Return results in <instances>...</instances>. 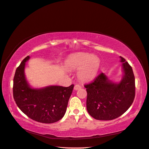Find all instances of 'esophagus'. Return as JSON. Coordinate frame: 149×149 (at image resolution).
Segmentation results:
<instances>
[{"label":"esophagus","mask_w":149,"mask_h":149,"mask_svg":"<svg viewBox=\"0 0 149 149\" xmlns=\"http://www.w3.org/2000/svg\"><path fill=\"white\" fill-rule=\"evenodd\" d=\"M81 86L79 85V84L75 85L74 87V90H78L79 89H81Z\"/></svg>","instance_id":"obj_1"}]
</instances>
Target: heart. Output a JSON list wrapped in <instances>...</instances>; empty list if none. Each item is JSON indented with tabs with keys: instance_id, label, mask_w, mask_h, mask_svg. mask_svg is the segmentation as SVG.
Masks as SVG:
<instances>
[{
	"instance_id": "1",
	"label": "heart",
	"mask_w": 149,
	"mask_h": 149,
	"mask_svg": "<svg viewBox=\"0 0 149 149\" xmlns=\"http://www.w3.org/2000/svg\"><path fill=\"white\" fill-rule=\"evenodd\" d=\"M68 68L78 70V76L83 81H89L96 77L101 65L100 58L88 53H78L70 56L66 62Z\"/></svg>"
}]
</instances>
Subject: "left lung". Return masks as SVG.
<instances>
[{"label": "left lung", "instance_id": "left-lung-1", "mask_svg": "<svg viewBox=\"0 0 149 149\" xmlns=\"http://www.w3.org/2000/svg\"><path fill=\"white\" fill-rule=\"evenodd\" d=\"M123 76L113 82L101 73L91 83L84 85L87 91L88 113L97 120H109L123 115L132 105L135 97V77L132 67L120 56Z\"/></svg>", "mask_w": 149, "mask_h": 149}]
</instances>
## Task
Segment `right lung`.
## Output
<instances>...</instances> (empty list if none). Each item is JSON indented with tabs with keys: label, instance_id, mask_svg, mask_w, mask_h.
<instances>
[{
	"label": "right lung",
	"instance_id": "add662e5",
	"mask_svg": "<svg viewBox=\"0 0 149 149\" xmlns=\"http://www.w3.org/2000/svg\"><path fill=\"white\" fill-rule=\"evenodd\" d=\"M27 56L17 68L13 78V95L19 109L29 118L39 123L52 124L65 114L74 85L69 87L47 86L35 88L26 78L25 68Z\"/></svg>",
	"mask_w": 149,
	"mask_h": 149
}]
</instances>
